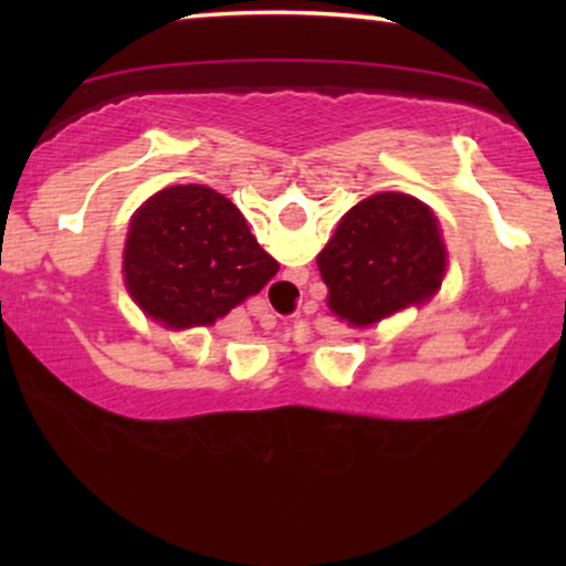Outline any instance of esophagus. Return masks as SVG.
<instances>
[{"label": "esophagus", "instance_id": "obj_1", "mask_svg": "<svg viewBox=\"0 0 566 566\" xmlns=\"http://www.w3.org/2000/svg\"><path fill=\"white\" fill-rule=\"evenodd\" d=\"M265 316H270V314H265Z\"/></svg>", "mask_w": 566, "mask_h": 566}]
</instances>
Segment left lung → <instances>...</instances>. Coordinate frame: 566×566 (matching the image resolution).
Wrapping results in <instances>:
<instances>
[{"label": "left lung", "mask_w": 566, "mask_h": 566, "mask_svg": "<svg viewBox=\"0 0 566 566\" xmlns=\"http://www.w3.org/2000/svg\"><path fill=\"white\" fill-rule=\"evenodd\" d=\"M316 265L332 312L368 327L438 291L446 247L428 206L405 192H381L343 216Z\"/></svg>", "instance_id": "1"}]
</instances>
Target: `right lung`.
I'll return each mask as SVG.
<instances>
[{
  "mask_svg": "<svg viewBox=\"0 0 566 566\" xmlns=\"http://www.w3.org/2000/svg\"><path fill=\"white\" fill-rule=\"evenodd\" d=\"M123 273L146 314L188 329L213 324L260 293L277 262L229 198L203 185H175L136 211Z\"/></svg>",
  "mask_w": 566,
  "mask_h": 566,
  "instance_id": "right-lung-1",
  "label": "right lung"
}]
</instances>
